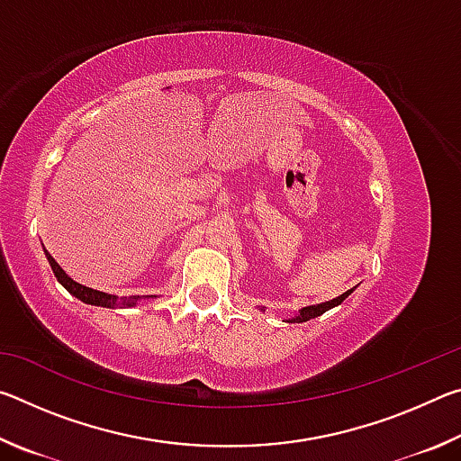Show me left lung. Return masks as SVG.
Masks as SVG:
<instances>
[{
	"label": "left lung",
	"instance_id": "left-lung-1",
	"mask_svg": "<svg viewBox=\"0 0 461 461\" xmlns=\"http://www.w3.org/2000/svg\"><path fill=\"white\" fill-rule=\"evenodd\" d=\"M354 293V288H349L348 293H343V294H339L338 299H333V301H327V303H321V305H311V307H305V309H301V315H296V317H293L291 319V323H303V321H309V319H315V317H319V315H323L325 311H330V309H333V307H338V305H341L343 301L348 299L349 294Z\"/></svg>",
	"mask_w": 461,
	"mask_h": 461
}]
</instances>
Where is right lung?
Masks as SVG:
<instances>
[{"mask_svg": "<svg viewBox=\"0 0 461 461\" xmlns=\"http://www.w3.org/2000/svg\"><path fill=\"white\" fill-rule=\"evenodd\" d=\"M44 254H46V258H49L50 268H52L54 276H57L59 283H60L62 286H65L68 293L75 294L77 299L83 301V303H87V305L109 307V309H113V307H131V305H136V301L140 299V296H130V299L120 301L115 294H107V293H101V291H93V288H89V286H83V285H79V283H75V280H73L71 276L65 275V270H62V268L59 267V264L54 262V258H52V256H50L49 252H46V249H44Z\"/></svg>", "mask_w": 461, "mask_h": 461, "instance_id": "1", "label": "right lung"}]
</instances>
